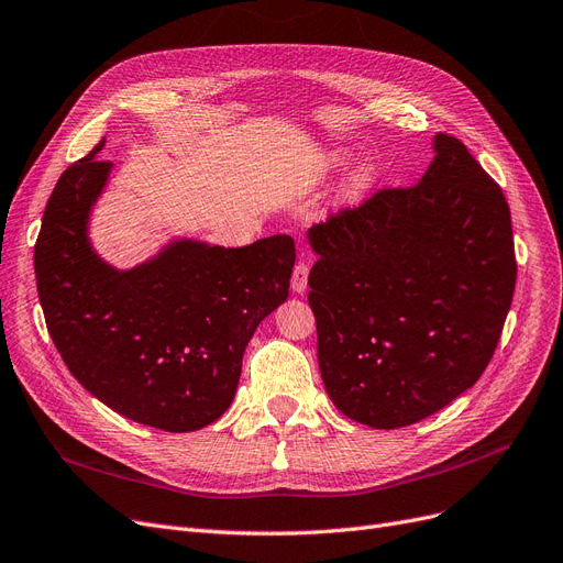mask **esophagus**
Returning <instances> with one entry per match:
<instances>
[{
  "mask_svg": "<svg viewBox=\"0 0 563 563\" xmlns=\"http://www.w3.org/2000/svg\"><path fill=\"white\" fill-rule=\"evenodd\" d=\"M308 271H310V264H308L306 257H301L297 262L295 271H292V289H295V292H299V295H303L306 287H308Z\"/></svg>",
  "mask_w": 563,
  "mask_h": 563,
  "instance_id": "esophagus-1",
  "label": "esophagus"
}]
</instances>
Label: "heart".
Returning <instances> with one entry per match:
<instances>
[{
	"instance_id": "obj_1",
	"label": "heart",
	"mask_w": 563,
	"mask_h": 563,
	"mask_svg": "<svg viewBox=\"0 0 563 563\" xmlns=\"http://www.w3.org/2000/svg\"><path fill=\"white\" fill-rule=\"evenodd\" d=\"M339 159H341V155H334V162H339ZM376 176H378V172H376V166H373L371 162L360 164L357 169L352 172L350 180H347V195H352V197L362 195L364 190H368L373 183H376Z\"/></svg>"
}]
</instances>
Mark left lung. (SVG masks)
<instances>
[{
    "mask_svg": "<svg viewBox=\"0 0 563 563\" xmlns=\"http://www.w3.org/2000/svg\"><path fill=\"white\" fill-rule=\"evenodd\" d=\"M410 187H385L310 227L308 303L329 399L360 424L439 412L487 368L512 303L510 208L466 145L433 139Z\"/></svg>",
    "mask_w": 563,
    "mask_h": 563,
    "instance_id": "obj_1",
    "label": "left lung"
}]
</instances>
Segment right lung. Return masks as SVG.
<instances>
[{"mask_svg": "<svg viewBox=\"0 0 563 563\" xmlns=\"http://www.w3.org/2000/svg\"><path fill=\"white\" fill-rule=\"evenodd\" d=\"M95 148L59 176L34 245L38 301L71 376L122 418L197 431L232 404L245 345L289 292L295 241L243 247L174 241L130 271L101 262L88 239L111 174Z\"/></svg>", "mask_w": 563, "mask_h": 563, "instance_id": "right-lung-1", "label": "right lung"}]
</instances>
